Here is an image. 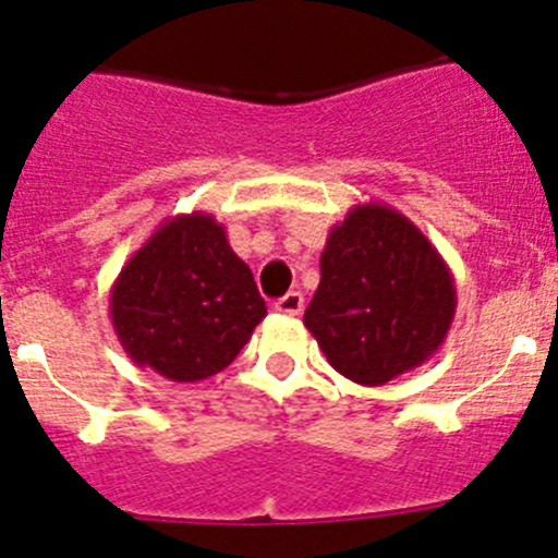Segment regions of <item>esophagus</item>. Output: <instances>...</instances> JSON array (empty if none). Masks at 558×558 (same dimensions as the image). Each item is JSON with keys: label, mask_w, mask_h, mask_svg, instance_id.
<instances>
[{"label": "esophagus", "mask_w": 558, "mask_h": 558, "mask_svg": "<svg viewBox=\"0 0 558 558\" xmlns=\"http://www.w3.org/2000/svg\"><path fill=\"white\" fill-rule=\"evenodd\" d=\"M275 310H278L280 315H291V317L302 315L304 296L299 291H289V293H286V296H280L278 302H275Z\"/></svg>", "instance_id": "34e87169"}]
</instances>
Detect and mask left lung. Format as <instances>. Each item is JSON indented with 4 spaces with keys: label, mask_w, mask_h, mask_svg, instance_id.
<instances>
[{
    "label": "left lung",
    "mask_w": 558,
    "mask_h": 558,
    "mask_svg": "<svg viewBox=\"0 0 558 558\" xmlns=\"http://www.w3.org/2000/svg\"><path fill=\"white\" fill-rule=\"evenodd\" d=\"M448 262L387 204H357L330 228L304 326L349 381L381 387L424 365L456 317Z\"/></svg>",
    "instance_id": "obj_1"
}]
</instances>
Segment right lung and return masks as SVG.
<instances>
[{
  "label": "right lung",
  "instance_id": "obj_1",
  "mask_svg": "<svg viewBox=\"0 0 558 558\" xmlns=\"http://www.w3.org/2000/svg\"><path fill=\"white\" fill-rule=\"evenodd\" d=\"M265 315L248 265L204 211L163 219L110 289L119 344L134 365L177 384L228 368Z\"/></svg>",
  "mask_w": 558,
  "mask_h": 558
}]
</instances>
